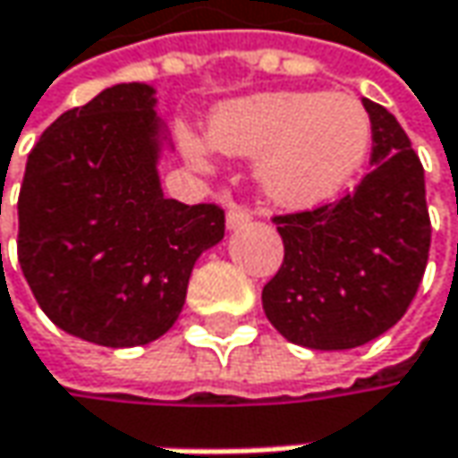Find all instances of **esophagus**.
<instances>
[{
	"label": "esophagus",
	"mask_w": 458,
	"mask_h": 458,
	"mask_svg": "<svg viewBox=\"0 0 458 458\" xmlns=\"http://www.w3.org/2000/svg\"><path fill=\"white\" fill-rule=\"evenodd\" d=\"M252 221V211L247 206H229L226 211V229L229 232H237L242 226H247Z\"/></svg>",
	"instance_id": "1"
}]
</instances>
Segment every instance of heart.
Masks as SVG:
<instances>
[{"label": "heart", "instance_id": "heart-1", "mask_svg": "<svg viewBox=\"0 0 458 458\" xmlns=\"http://www.w3.org/2000/svg\"><path fill=\"white\" fill-rule=\"evenodd\" d=\"M208 144L229 157L258 159L265 195L284 208H314L340 195L371 149V118L343 92H260L218 105L206 128ZM180 147L208 162V147L180 128Z\"/></svg>", "mask_w": 458, "mask_h": 458}]
</instances>
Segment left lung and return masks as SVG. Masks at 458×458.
<instances>
[{"label": "left lung", "mask_w": 458, "mask_h": 458, "mask_svg": "<svg viewBox=\"0 0 458 458\" xmlns=\"http://www.w3.org/2000/svg\"><path fill=\"white\" fill-rule=\"evenodd\" d=\"M363 107L374 167L360 185L337 203L273 218L284 265L263 288L265 317L311 351L358 348L394 327L428 265L423 165L386 107Z\"/></svg>", "instance_id": "1"}]
</instances>
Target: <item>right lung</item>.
Wrapping results in <instances>:
<instances>
[{
  "label": "right lung",
  "instance_id": "right-lung-1",
  "mask_svg": "<svg viewBox=\"0 0 458 458\" xmlns=\"http://www.w3.org/2000/svg\"><path fill=\"white\" fill-rule=\"evenodd\" d=\"M154 87L128 81L43 131L17 200V258L35 301L64 332L105 348L162 337L195 260L224 240V211L165 198L170 149Z\"/></svg>",
  "mask_w": 458,
  "mask_h": 458
}]
</instances>
